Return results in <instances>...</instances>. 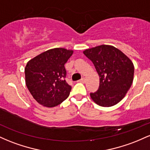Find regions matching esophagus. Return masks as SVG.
<instances>
[{"instance_id":"1","label":"esophagus","mask_w":150,"mask_h":150,"mask_svg":"<svg viewBox=\"0 0 150 150\" xmlns=\"http://www.w3.org/2000/svg\"><path fill=\"white\" fill-rule=\"evenodd\" d=\"M85 80H86L85 77H82V78H81L80 80H79V82H82V83H85Z\"/></svg>"}]
</instances>
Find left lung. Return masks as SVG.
Instances as JSON below:
<instances>
[{"label":"left lung","mask_w":150,"mask_h":150,"mask_svg":"<svg viewBox=\"0 0 150 150\" xmlns=\"http://www.w3.org/2000/svg\"><path fill=\"white\" fill-rule=\"evenodd\" d=\"M83 53L92 61L99 76V89L90 93L92 100L104 107L118 104L132 85L133 63L122 51L112 46H98L86 49Z\"/></svg>","instance_id":"1"}]
</instances>
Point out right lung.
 I'll list each match as a JSON object with an SVG mask.
<instances>
[{
	"mask_svg": "<svg viewBox=\"0 0 150 150\" xmlns=\"http://www.w3.org/2000/svg\"><path fill=\"white\" fill-rule=\"evenodd\" d=\"M73 51L63 48L50 49L32 58L25 67V82L34 99L46 107L61 104L72 87L65 81V64Z\"/></svg>",
	"mask_w": 150,
	"mask_h": 150,
	"instance_id": "right-lung-1",
	"label": "right lung"
}]
</instances>
